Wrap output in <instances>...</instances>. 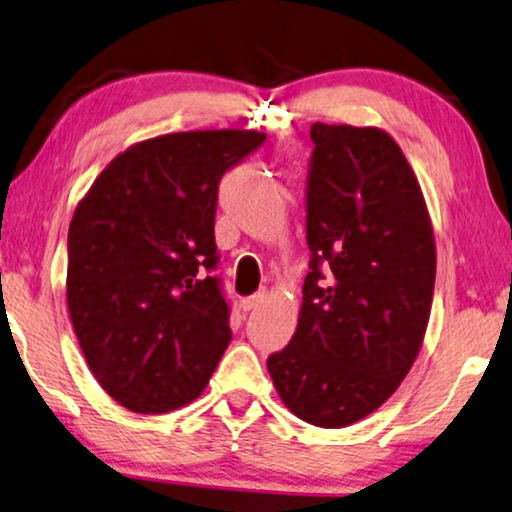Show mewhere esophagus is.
Wrapping results in <instances>:
<instances>
[{"label": "esophagus", "mask_w": 512, "mask_h": 512, "mask_svg": "<svg viewBox=\"0 0 512 512\" xmlns=\"http://www.w3.org/2000/svg\"><path fill=\"white\" fill-rule=\"evenodd\" d=\"M263 300H265V293H254V295H249V298L240 300V307H242L244 311H251V309L261 307Z\"/></svg>", "instance_id": "obj_1"}]
</instances>
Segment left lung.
I'll list each match as a JSON object with an SVG mask.
<instances>
[{
    "label": "left lung",
    "instance_id": "8db88e82",
    "mask_svg": "<svg viewBox=\"0 0 512 512\" xmlns=\"http://www.w3.org/2000/svg\"><path fill=\"white\" fill-rule=\"evenodd\" d=\"M311 140V272L295 335L268 372L293 416L337 429L379 409L416 362L436 244L418 177L390 133L316 122Z\"/></svg>",
    "mask_w": 512,
    "mask_h": 512
}]
</instances>
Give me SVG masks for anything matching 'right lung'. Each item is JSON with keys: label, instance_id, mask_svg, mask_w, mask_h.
Instances as JSON below:
<instances>
[{"label": "right lung", "instance_id": "add662e5", "mask_svg": "<svg viewBox=\"0 0 512 512\" xmlns=\"http://www.w3.org/2000/svg\"><path fill=\"white\" fill-rule=\"evenodd\" d=\"M261 131L140 140L101 170L69 226L66 302L103 390L133 413L194 402L231 344L214 212L221 175Z\"/></svg>", "mask_w": 512, "mask_h": 512}]
</instances>
